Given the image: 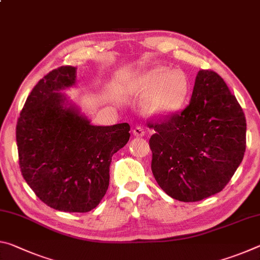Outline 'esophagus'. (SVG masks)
I'll return each mask as SVG.
<instances>
[{"mask_svg": "<svg viewBox=\"0 0 260 260\" xmlns=\"http://www.w3.org/2000/svg\"><path fill=\"white\" fill-rule=\"evenodd\" d=\"M133 134L136 138H142V136L146 135V131H144L141 126H136L133 129Z\"/></svg>", "mask_w": 260, "mask_h": 260, "instance_id": "obj_1", "label": "esophagus"}]
</instances>
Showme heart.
Masks as SVG:
<instances>
[{"instance_id": "b5f03b06", "label": "heart", "mask_w": 260, "mask_h": 260, "mask_svg": "<svg viewBox=\"0 0 260 260\" xmlns=\"http://www.w3.org/2000/svg\"><path fill=\"white\" fill-rule=\"evenodd\" d=\"M128 93L146 99L143 110L148 116L166 118L181 111L190 94V82L182 71L156 67L134 74L127 83Z\"/></svg>"}]
</instances>
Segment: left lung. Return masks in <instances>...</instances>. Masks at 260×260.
I'll list each match as a JSON object with an SVG mask.
<instances>
[{
	"label": "left lung",
	"mask_w": 260,
	"mask_h": 260,
	"mask_svg": "<svg viewBox=\"0 0 260 260\" xmlns=\"http://www.w3.org/2000/svg\"><path fill=\"white\" fill-rule=\"evenodd\" d=\"M148 126L155 131L149 141L153 177L174 200L197 202L221 191L243 159V110L213 71H199L181 113Z\"/></svg>",
	"instance_id": "obj_1"
}]
</instances>
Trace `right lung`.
Here are the masks:
<instances>
[{"label": "right lung", "mask_w": 260, "mask_h": 260, "mask_svg": "<svg viewBox=\"0 0 260 260\" xmlns=\"http://www.w3.org/2000/svg\"><path fill=\"white\" fill-rule=\"evenodd\" d=\"M77 68L61 67L30 91L17 122L21 174L39 199L64 212H89L108 190L112 156L129 140L127 122L96 126L61 93Z\"/></svg>", "instance_id": "add662e5"}]
</instances>
